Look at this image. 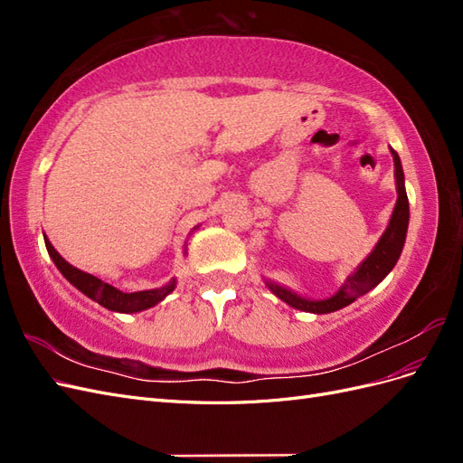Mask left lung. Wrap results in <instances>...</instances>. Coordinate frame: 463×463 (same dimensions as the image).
<instances>
[{"mask_svg": "<svg viewBox=\"0 0 463 463\" xmlns=\"http://www.w3.org/2000/svg\"><path fill=\"white\" fill-rule=\"evenodd\" d=\"M392 156H394V165H396V185H398V201L396 208L392 213L390 223L386 232L383 233L381 241L376 243L373 249V253L359 264V269L347 278V282L338 289L335 296L328 299H320V301H309L298 293H293L282 286L269 284V288L276 293V296L286 301L288 305L296 307V309L307 311V313H317V315H325L344 309L345 305L354 303L357 298L365 296L369 289L378 286L386 278V274L394 269V264L400 259V253L405 243V233H408V222H410V203H408V193H405L403 185V170L400 164L398 152L392 148Z\"/></svg>", "mask_w": 463, "mask_h": 463, "instance_id": "1", "label": "left lung"}]
</instances>
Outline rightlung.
I'll list each match as a JSON object with an SVG mask.
<instances>
[{
    "instance_id": "add662e5",
    "label": "right lung",
    "mask_w": 463,
    "mask_h": 463,
    "mask_svg": "<svg viewBox=\"0 0 463 463\" xmlns=\"http://www.w3.org/2000/svg\"><path fill=\"white\" fill-rule=\"evenodd\" d=\"M46 241V249L52 257V260L58 266L60 272L71 282L79 291L85 293L90 299H94L96 303H100L102 307L109 311H118V313H137V311H145L148 307H154L156 303H160L167 293L174 291L175 282L172 279L170 284L160 288V289H146V291H135V293H123L119 289H116L114 286H109L106 282H102L100 278H96L92 274L82 272L75 266L69 264L58 250L52 247V243L48 240Z\"/></svg>"
}]
</instances>
